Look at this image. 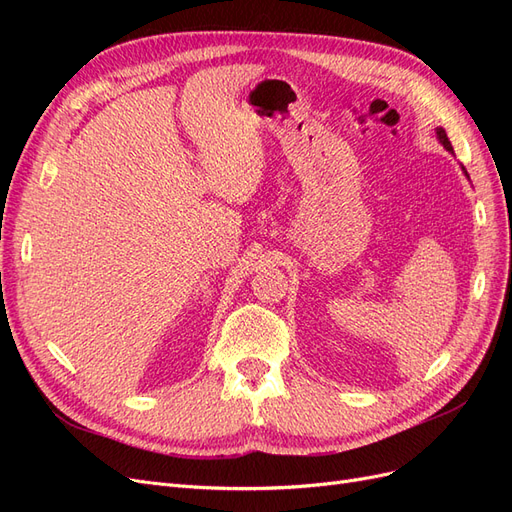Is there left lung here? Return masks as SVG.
Masks as SVG:
<instances>
[{"label": "left lung", "instance_id": "left-lung-1", "mask_svg": "<svg viewBox=\"0 0 512 512\" xmlns=\"http://www.w3.org/2000/svg\"><path fill=\"white\" fill-rule=\"evenodd\" d=\"M436 134H438V141L444 145V149L453 153V145H451V141H448V136H446L444 128H436ZM461 168H463V166H461ZM463 173H466V177H468V170H466V168H463Z\"/></svg>", "mask_w": 512, "mask_h": 512}]
</instances>
